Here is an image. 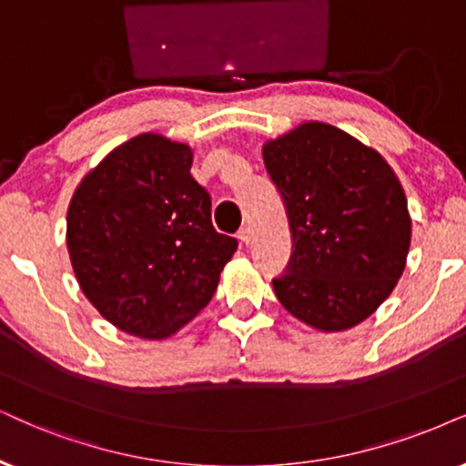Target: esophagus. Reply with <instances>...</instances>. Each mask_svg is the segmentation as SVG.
Instances as JSON below:
<instances>
[{
  "label": "esophagus",
  "instance_id": "1",
  "mask_svg": "<svg viewBox=\"0 0 466 466\" xmlns=\"http://www.w3.org/2000/svg\"><path fill=\"white\" fill-rule=\"evenodd\" d=\"M238 238H240V243L243 245H249L251 243V228H240L238 229Z\"/></svg>",
  "mask_w": 466,
  "mask_h": 466
}]
</instances>
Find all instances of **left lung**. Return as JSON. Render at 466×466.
Listing matches in <instances>:
<instances>
[{
	"label": "left lung",
	"mask_w": 466,
	"mask_h": 466,
	"mask_svg": "<svg viewBox=\"0 0 466 466\" xmlns=\"http://www.w3.org/2000/svg\"><path fill=\"white\" fill-rule=\"evenodd\" d=\"M292 234L273 290L320 331L359 325L404 273L410 217L402 185L379 152L325 122H305L262 148Z\"/></svg>",
	"instance_id": "1"
}]
</instances>
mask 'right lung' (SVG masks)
<instances>
[{
  "instance_id": "1",
  "label": "right lung",
  "mask_w": 466,
  "mask_h": 466,
  "mask_svg": "<svg viewBox=\"0 0 466 466\" xmlns=\"http://www.w3.org/2000/svg\"><path fill=\"white\" fill-rule=\"evenodd\" d=\"M189 146L144 133L111 150L76 187L66 245L81 290L111 325L165 339L217 290L237 238L210 221Z\"/></svg>"
}]
</instances>
